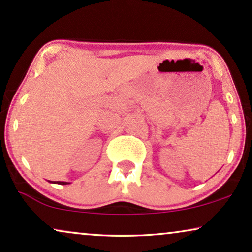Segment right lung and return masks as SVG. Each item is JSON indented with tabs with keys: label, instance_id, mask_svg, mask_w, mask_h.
Wrapping results in <instances>:
<instances>
[{
	"label": "right lung",
	"instance_id": "right-lung-1",
	"mask_svg": "<svg viewBox=\"0 0 252 252\" xmlns=\"http://www.w3.org/2000/svg\"><path fill=\"white\" fill-rule=\"evenodd\" d=\"M50 182V181H49ZM53 183H58V184H69V183H66V182H60V181H58V182H53Z\"/></svg>",
	"mask_w": 252,
	"mask_h": 252
}]
</instances>
